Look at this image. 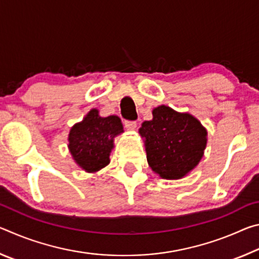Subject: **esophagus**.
<instances>
[{"instance_id":"1","label":"esophagus","mask_w":259,"mask_h":259,"mask_svg":"<svg viewBox=\"0 0 259 259\" xmlns=\"http://www.w3.org/2000/svg\"><path fill=\"white\" fill-rule=\"evenodd\" d=\"M124 126L128 130H135L136 126H137V123H136V121H129V120H125L124 121Z\"/></svg>"}]
</instances>
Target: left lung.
<instances>
[{"label":"left lung","instance_id":"obj_1","mask_svg":"<svg viewBox=\"0 0 259 259\" xmlns=\"http://www.w3.org/2000/svg\"><path fill=\"white\" fill-rule=\"evenodd\" d=\"M145 137L147 162L165 179H179L194 169L207 145V131L194 116L168 106L153 109V120L139 129Z\"/></svg>","mask_w":259,"mask_h":259}]
</instances>
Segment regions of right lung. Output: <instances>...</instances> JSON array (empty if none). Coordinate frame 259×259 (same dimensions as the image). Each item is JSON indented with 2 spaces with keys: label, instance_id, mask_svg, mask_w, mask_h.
I'll return each mask as SVG.
<instances>
[{
  "label": "right lung",
  "instance_id": "1",
  "mask_svg": "<svg viewBox=\"0 0 259 259\" xmlns=\"http://www.w3.org/2000/svg\"><path fill=\"white\" fill-rule=\"evenodd\" d=\"M123 133L117 116L100 117L97 109H91L81 123L69 133V151L76 163L85 171L95 172L109 163L113 139Z\"/></svg>",
  "mask_w": 259,
  "mask_h": 259
}]
</instances>
